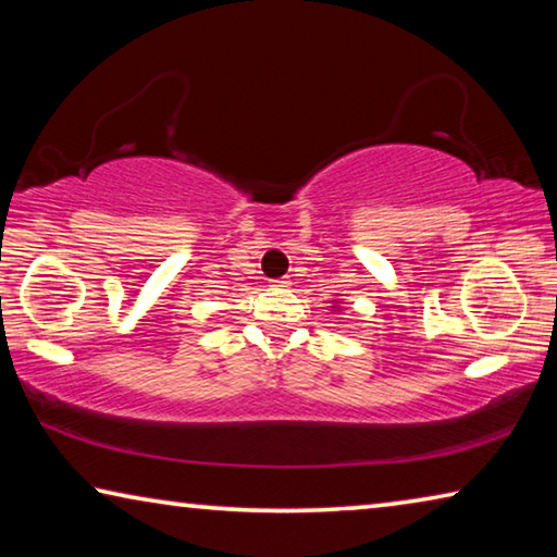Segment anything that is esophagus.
Instances as JSON below:
<instances>
[{
    "label": "esophagus",
    "mask_w": 557,
    "mask_h": 557,
    "mask_svg": "<svg viewBox=\"0 0 557 557\" xmlns=\"http://www.w3.org/2000/svg\"><path fill=\"white\" fill-rule=\"evenodd\" d=\"M272 287H289V280H287V277H280V280H272Z\"/></svg>",
    "instance_id": "obj_1"
}]
</instances>
